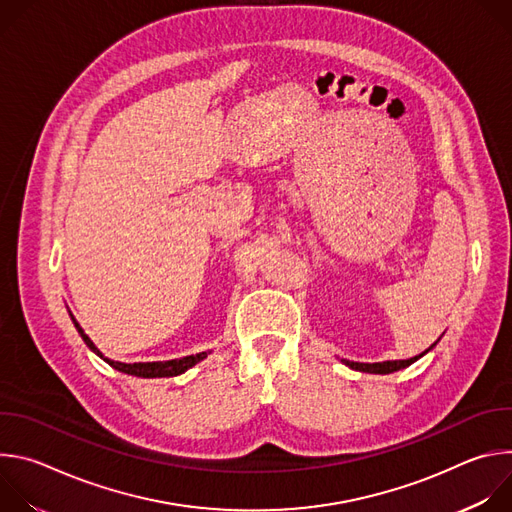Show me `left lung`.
Returning a JSON list of instances; mask_svg holds the SVG:
<instances>
[{
  "instance_id": "1",
  "label": "left lung",
  "mask_w": 512,
  "mask_h": 512,
  "mask_svg": "<svg viewBox=\"0 0 512 512\" xmlns=\"http://www.w3.org/2000/svg\"><path fill=\"white\" fill-rule=\"evenodd\" d=\"M437 342H440V338H437L425 352L413 356V358H407V360H383V362H354V360H346V358H340V362H344L346 367H350L352 371H360V373H371V375H389V373H397L401 369H407L409 364H413L415 360H419L421 356H425Z\"/></svg>"
}]
</instances>
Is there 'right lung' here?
Wrapping results in <instances>:
<instances>
[{"label": "right lung", "instance_id": "obj_1", "mask_svg": "<svg viewBox=\"0 0 512 512\" xmlns=\"http://www.w3.org/2000/svg\"><path fill=\"white\" fill-rule=\"evenodd\" d=\"M68 316L72 320V324H75V328L79 330L81 338L85 340V344L99 356L103 358L109 367H113L115 371L119 373H125V375H131V377H141V379H160V377H178L182 373H186L188 369H192L194 364H198L200 360H204L208 352H198V354H190V356H182V358H172V360H156V362H119V360H111L107 358L97 346L95 342L85 334V330L81 328V324L77 322V318L70 314L68 310Z\"/></svg>", "mask_w": 512, "mask_h": 512}]
</instances>
